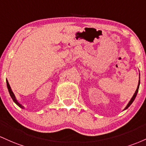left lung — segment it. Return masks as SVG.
<instances>
[{"label": "left lung", "instance_id": "obj_1", "mask_svg": "<svg viewBox=\"0 0 146 146\" xmlns=\"http://www.w3.org/2000/svg\"><path fill=\"white\" fill-rule=\"evenodd\" d=\"M139 76H140V74H139ZM139 85H140V76H139V83H138V86H137V90H136V91H135V94H134L133 96H132V99H130V101H129L128 104H127V106H126V107L125 108V109H124V110H126V109H127V108H128L130 107V105L132 104V103H133L134 100L135 99L136 96H137V92H138V90H139Z\"/></svg>", "mask_w": 146, "mask_h": 146}]
</instances>
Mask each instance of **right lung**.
Masks as SVG:
<instances>
[{"label":"right lung","mask_w":146,"mask_h":146,"mask_svg":"<svg viewBox=\"0 0 146 146\" xmlns=\"http://www.w3.org/2000/svg\"><path fill=\"white\" fill-rule=\"evenodd\" d=\"M7 89H8V91H9V94H10V96H11V99H12L13 101H14V102L15 103V104H16V105H17L18 106H19V107H20L21 108H23H23H24V107H23V106L22 105H21V104H19V103L18 102V101H17V100H16V97H15V95H14V93H13L12 90H11V87H10V86H9V83H8V81H7Z\"/></svg>","instance_id":"1"}]
</instances>
